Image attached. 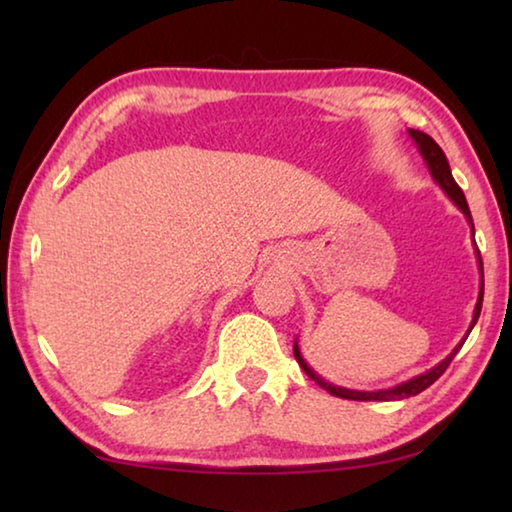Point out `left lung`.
<instances>
[{
    "mask_svg": "<svg viewBox=\"0 0 512 512\" xmlns=\"http://www.w3.org/2000/svg\"><path fill=\"white\" fill-rule=\"evenodd\" d=\"M409 135H411V140L415 142V146H418V151H420V155L424 158V162H427V167H429V171H431L433 180H436V183H438L440 187H443V192H445L449 198H452L458 210H461V212L465 214V219L470 221V225H472V235H474V223H472L470 207H467L463 189L456 185V180H454V176H452V169H449V162H447V158H445L443 149H440V146H438L436 142H433L427 133L413 131V128H409ZM476 253H479V250H476ZM479 268H481V291H479V300H476L474 318H472L470 329H467V334L472 332V327L476 325V320H479L481 305H483V262H481V255H479ZM463 343H465V339H463L461 343H458L456 348H454L452 352H449V357H445L443 361H440L438 366H433L431 370L422 372V375L413 377V379H409V381H404V384H400V386L386 388V391H350V388H341V386L329 384V381H325L323 377L316 375V372L307 366V361L302 359V354H300L298 341L293 343V357H296V361L300 363V368L307 372V377L314 379L316 384H318L320 388H325L327 393H332V395H336V397H343V400H357V402H391V400H404V397L418 395V393L424 391V388H429V386L433 384V381H436V379L447 370L449 363H452V359L456 357V352L463 348Z\"/></svg>",
    "mask_w": 512,
    "mask_h": 512,
    "instance_id": "1",
    "label": "left lung"
}]
</instances>
